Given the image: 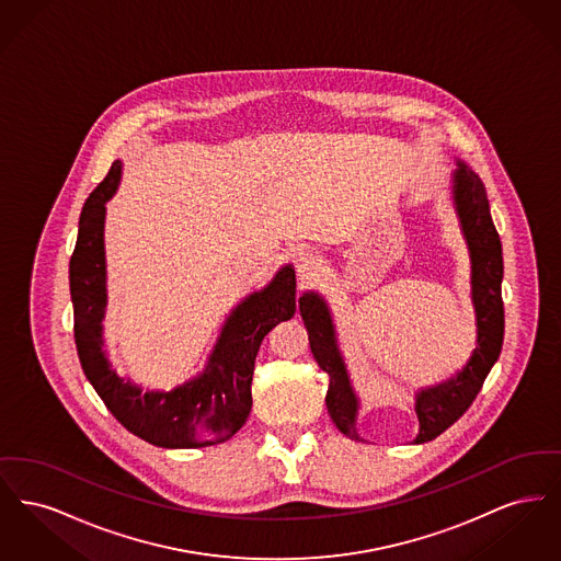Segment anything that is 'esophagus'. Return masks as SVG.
Returning a JSON list of instances; mask_svg holds the SVG:
<instances>
[{"label": "esophagus", "instance_id": "34e87169", "mask_svg": "<svg viewBox=\"0 0 561 561\" xmlns=\"http://www.w3.org/2000/svg\"><path fill=\"white\" fill-rule=\"evenodd\" d=\"M294 267H296V273H298L300 279H309V277L321 267V259L318 256V252L305 250V252H300V254L296 256Z\"/></svg>", "mask_w": 561, "mask_h": 561}]
</instances>
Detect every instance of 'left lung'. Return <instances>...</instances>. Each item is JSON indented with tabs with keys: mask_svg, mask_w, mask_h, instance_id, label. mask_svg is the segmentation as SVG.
Segmentation results:
<instances>
[{
	"mask_svg": "<svg viewBox=\"0 0 561 561\" xmlns=\"http://www.w3.org/2000/svg\"><path fill=\"white\" fill-rule=\"evenodd\" d=\"M456 165L458 168L453 172V206L471 259V300L476 309L478 341L471 357L458 373L414 393V412L419 416V435L414 437V444L435 439L467 412L501 355L505 334V309L501 296V238L492 222L488 195L480 176L465 161L456 160ZM298 309L309 332L311 353L321 370L330 376L325 393L328 414L341 433L362 442L355 428L359 398L353 389L345 357L339 348L330 307L320 293L311 290L298 298Z\"/></svg>",
	"mask_w": 561,
	"mask_h": 561,
	"instance_id": "left-lung-1",
	"label": "left lung"
}]
</instances>
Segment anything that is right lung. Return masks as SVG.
<instances>
[{"instance_id": "right-lung-1", "label": "right lung", "mask_w": 561, "mask_h": 561, "mask_svg": "<svg viewBox=\"0 0 561 561\" xmlns=\"http://www.w3.org/2000/svg\"><path fill=\"white\" fill-rule=\"evenodd\" d=\"M122 181V161L90 193L69 263L81 368L108 412L136 437L158 448H206L231 439L252 408L254 359L263 339L296 311V275L284 265L263 290L248 294L222 323L206 368L170 391H142L111 368L103 320L107 311L105 216Z\"/></svg>"}]
</instances>
